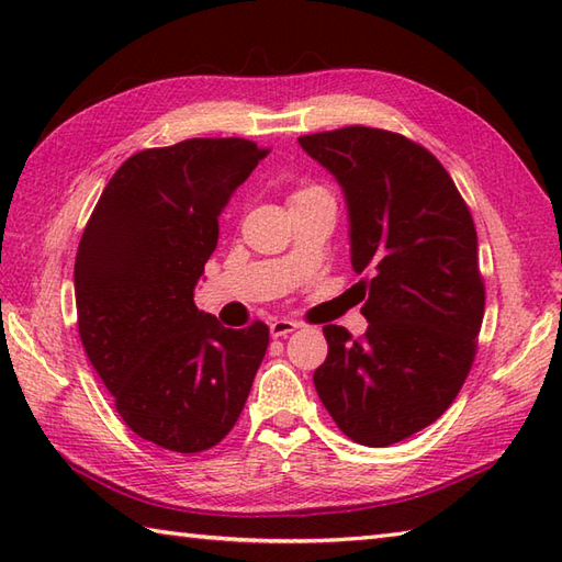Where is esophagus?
I'll return each mask as SVG.
<instances>
[{
  "mask_svg": "<svg viewBox=\"0 0 562 562\" xmlns=\"http://www.w3.org/2000/svg\"><path fill=\"white\" fill-rule=\"evenodd\" d=\"M296 328H300V324H296V321H288V318L272 321V324H270V336L272 338H284V336H290V333H294Z\"/></svg>",
  "mask_w": 562,
  "mask_h": 562,
  "instance_id": "obj_1",
  "label": "esophagus"
}]
</instances>
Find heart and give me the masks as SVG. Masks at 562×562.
<instances>
[{"label":"heart","instance_id":"obj_1","mask_svg":"<svg viewBox=\"0 0 562 562\" xmlns=\"http://www.w3.org/2000/svg\"><path fill=\"white\" fill-rule=\"evenodd\" d=\"M312 193H328V190L321 188V186H308V188H302L300 193H294L292 198H296V195H312Z\"/></svg>","mask_w":562,"mask_h":562}]
</instances>
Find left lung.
<instances>
[{
  "mask_svg": "<svg viewBox=\"0 0 562 562\" xmlns=\"http://www.w3.org/2000/svg\"><path fill=\"white\" fill-rule=\"evenodd\" d=\"M336 176L350 212L355 272H369L362 338L324 326L314 386L357 445L420 432L459 396L479 350L485 284L473 217L445 166L417 142L350 125L300 137Z\"/></svg>",
  "mask_w": 562,
  "mask_h": 562,
  "instance_id": "1",
  "label": "left lung"
}]
</instances>
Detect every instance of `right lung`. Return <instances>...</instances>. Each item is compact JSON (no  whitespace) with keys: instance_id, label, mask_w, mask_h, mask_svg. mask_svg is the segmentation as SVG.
I'll return each mask as SVG.
<instances>
[{"instance_id":"add662e5","label":"right lung","mask_w":562,"mask_h":562,"mask_svg":"<svg viewBox=\"0 0 562 562\" xmlns=\"http://www.w3.org/2000/svg\"><path fill=\"white\" fill-rule=\"evenodd\" d=\"M270 149L195 137L133 154L113 173L75 260L77 326L125 425L157 447L198 453L232 432L266 357L262 321L224 328L193 290L220 214Z\"/></svg>"}]
</instances>
